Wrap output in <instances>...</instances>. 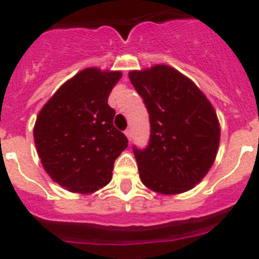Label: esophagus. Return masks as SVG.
<instances>
[{
  "mask_svg": "<svg viewBox=\"0 0 259 259\" xmlns=\"http://www.w3.org/2000/svg\"><path fill=\"white\" fill-rule=\"evenodd\" d=\"M124 134H125V136L128 137V140H131V136H132V132H131V130H125V131H124Z\"/></svg>",
  "mask_w": 259,
  "mask_h": 259,
  "instance_id": "obj_1",
  "label": "esophagus"
}]
</instances>
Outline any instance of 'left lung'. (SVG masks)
<instances>
[{
    "instance_id": "left-lung-1",
    "label": "left lung",
    "mask_w": 259,
    "mask_h": 259,
    "mask_svg": "<svg viewBox=\"0 0 259 259\" xmlns=\"http://www.w3.org/2000/svg\"><path fill=\"white\" fill-rule=\"evenodd\" d=\"M128 76L149 114L148 145L132 148L141 182L158 193L189 191L206 175L218 150L214 107L193 81L168 66Z\"/></svg>"
}]
</instances>
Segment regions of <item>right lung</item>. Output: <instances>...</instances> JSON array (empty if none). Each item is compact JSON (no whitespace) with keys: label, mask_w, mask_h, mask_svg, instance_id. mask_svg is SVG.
<instances>
[{"label":"right lung","mask_w":259,"mask_h":259,"mask_svg":"<svg viewBox=\"0 0 259 259\" xmlns=\"http://www.w3.org/2000/svg\"><path fill=\"white\" fill-rule=\"evenodd\" d=\"M122 74L85 68L54 93L36 119L33 137L48 175L61 187L91 193L111 180L114 162L128 146L107 104Z\"/></svg>","instance_id":"add662e5"}]
</instances>
